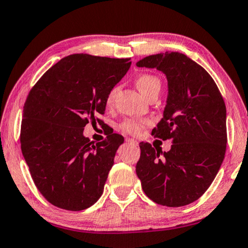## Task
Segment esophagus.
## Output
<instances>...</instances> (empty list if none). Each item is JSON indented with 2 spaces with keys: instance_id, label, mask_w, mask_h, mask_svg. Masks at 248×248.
<instances>
[{
  "instance_id": "esophagus-1",
  "label": "esophagus",
  "mask_w": 248,
  "mask_h": 248,
  "mask_svg": "<svg viewBox=\"0 0 248 248\" xmlns=\"http://www.w3.org/2000/svg\"><path fill=\"white\" fill-rule=\"evenodd\" d=\"M125 142H127L128 145H132V146H138V142H137L135 139H131V138H127V139H125Z\"/></svg>"
}]
</instances>
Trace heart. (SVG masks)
Segmentation results:
<instances>
[{
	"mask_svg": "<svg viewBox=\"0 0 248 248\" xmlns=\"http://www.w3.org/2000/svg\"><path fill=\"white\" fill-rule=\"evenodd\" d=\"M135 83L137 89H138L146 98L148 97V94L151 93V92L155 90V89L160 87V81L158 80V78L153 75H140L139 77H137ZM118 92H119V87H113L111 90L108 92L105 101L107 108L111 109L114 106ZM148 124H150V120L148 119H127L120 124V129L129 135L137 136L139 135L140 132L142 131V129Z\"/></svg>",
	"mask_w": 248,
	"mask_h": 248,
	"instance_id": "1",
	"label": "heart"
}]
</instances>
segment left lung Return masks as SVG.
<instances>
[{
    "label": "left lung",
    "mask_w": 248,
    "mask_h": 248,
    "mask_svg": "<svg viewBox=\"0 0 248 248\" xmlns=\"http://www.w3.org/2000/svg\"><path fill=\"white\" fill-rule=\"evenodd\" d=\"M139 68L157 69L168 81L164 117L153 129L169 151L140 142L136 172L145 194L162 206L190 204L208 189L223 164L227 143L226 107L215 81L183 53L149 55Z\"/></svg>",
    "instance_id": "obj_1"
}]
</instances>
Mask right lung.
I'll return each instance as SVG.
<instances>
[{"label": "right lung", "instance_id": "1", "mask_svg": "<svg viewBox=\"0 0 248 248\" xmlns=\"http://www.w3.org/2000/svg\"><path fill=\"white\" fill-rule=\"evenodd\" d=\"M130 59L78 53L61 59L31 89L23 107L21 149L43 197L59 208L83 210L103 193L124 137L93 142L86 124L102 123L108 92L130 68Z\"/></svg>", "mask_w": 248, "mask_h": 248}]
</instances>
